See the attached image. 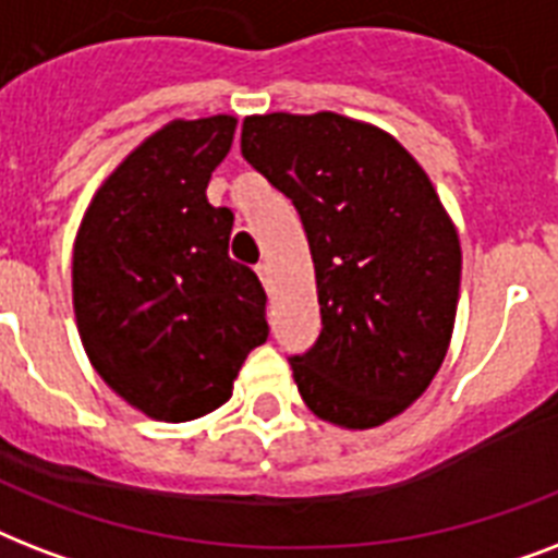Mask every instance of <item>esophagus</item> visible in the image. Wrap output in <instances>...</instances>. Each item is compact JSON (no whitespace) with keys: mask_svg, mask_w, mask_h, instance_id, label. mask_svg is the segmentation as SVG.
I'll list each match as a JSON object with an SVG mask.
<instances>
[{"mask_svg":"<svg viewBox=\"0 0 558 558\" xmlns=\"http://www.w3.org/2000/svg\"><path fill=\"white\" fill-rule=\"evenodd\" d=\"M257 278L263 280V287L271 289V269H269V263H260V266H257Z\"/></svg>","mask_w":558,"mask_h":558,"instance_id":"1","label":"esophagus"}]
</instances>
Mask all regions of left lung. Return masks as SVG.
<instances>
[{
	"mask_svg": "<svg viewBox=\"0 0 558 558\" xmlns=\"http://www.w3.org/2000/svg\"><path fill=\"white\" fill-rule=\"evenodd\" d=\"M243 156L301 214L322 336L292 376L318 420L388 423L440 371L458 315L460 240L432 179L379 126L339 112L243 121Z\"/></svg>",
	"mask_w": 558,
	"mask_h": 558,
	"instance_id": "obj_1",
	"label": "left lung"
}]
</instances>
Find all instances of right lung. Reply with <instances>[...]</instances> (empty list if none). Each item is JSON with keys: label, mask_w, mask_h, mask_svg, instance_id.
<instances>
[{"label": "right lung", "mask_w": 558, "mask_h": 558, "mask_svg": "<svg viewBox=\"0 0 558 558\" xmlns=\"http://www.w3.org/2000/svg\"><path fill=\"white\" fill-rule=\"evenodd\" d=\"M236 118H173L92 196L72 254V304L100 379L142 414L187 423L226 405L269 336L266 292L228 257L234 214L205 196Z\"/></svg>", "instance_id": "obj_1"}]
</instances>
